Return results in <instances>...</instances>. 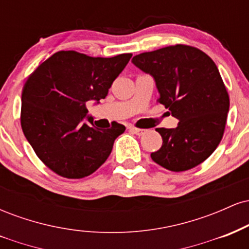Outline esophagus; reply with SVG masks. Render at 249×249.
Here are the masks:
<instances>
[{"instance_id": "34e87169", "label": "esophagus", "mask_w": 249, "mask_h": 249, "mask_svg": "<svg viewBox=\"0 0 249 249\" xmlns=\"http://www.w3.org/2000/svg\"><path fill=\"white\" fill-rule=\"evenodd\" d=\"M128 128H130L133 133L138 134V136H142V133L146 132V130H144V128H139V127H134V126H130Z\"/></svg>"}]
</instances>
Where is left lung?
<instances>
[{
  "label": "left lung",
  "instance_id": "left-lung-1",
  "mask_svg": "<svg viewBox=\"0 0 249 249\" xmlns=\"http://www.w3.org/2000/svg\"><path fill=\"white\" fill-rule=\"evenodd\" d=\"M132 63L153 76L165 105L179 121L176 128H156L162 145L154 162L173 172L204 162L221 142L230 96L215 63L198 48L176 44L142 53Z\"/></svg>",
  "mask_w": 249,
  "mask_h": 249
}]
</instances>
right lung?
<instances>
[{
    "label": "right lung",
    "mask_w": 249,
    "mask_h": 249,
    "mask_svg": "<svg viewBox=\"0 0 249 249\" xmlns=\"http://www.w3.org/2000/svg\"><path fill=\"white\" fill-rule=\"evenodd\" d=\"M132 53L110 58L58 51L39 64L22 90L21 126L36 156L63 178L81 179L104 164L125 126L83 123L87 103L105 98ZM90 121V118H89Z\"/></svg>",
    "instance_id": "1"
}]
</instances>
